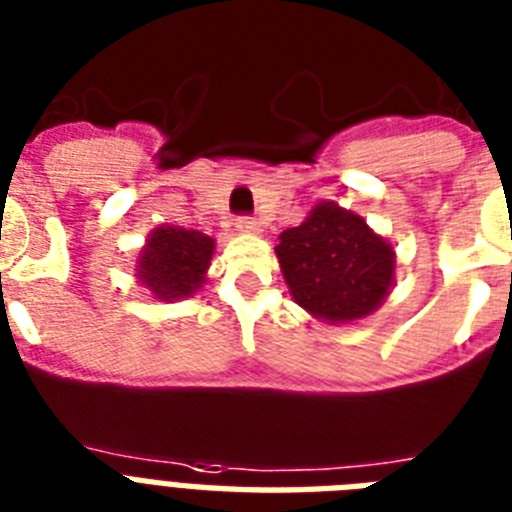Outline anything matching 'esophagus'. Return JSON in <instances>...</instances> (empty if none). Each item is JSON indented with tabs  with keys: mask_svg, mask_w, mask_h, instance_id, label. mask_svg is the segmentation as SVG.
I'll return each mask as SVG.
<instances>
[{
	"mask_svg": "<svg viewBox=\"0 0 512 512\" xmlns=\"http://www.w3.org/2000/svg\"><path fill=\"white\" fill-rule=\"evenodd\" d=\"M236 228L244 233H257L260 231V223H257V217H249V215H241L239 220H236Z\"/></svg>",
	"mask_w": 512,
	"mask_h": 512,
	"instance_id": "esophagus-1",
	"label": "esophagus"
}]
</instances>
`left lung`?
<instances>
[{
    "mask_svg": "<svg viewBox=\"0 0 512 512\" xmlns=\"http://www.w3.org/2000/svg\"><path fill=\"white\" fill-rule=\"evenodd\" d=\"M281 273L297 305L327 321L372 313L393 284V249L358 215L324 201L279 236Z\"/></svg>",
    "mask_w": 512,
    "mask_h": 512,
    "instance_id": "8db88e82",
    "label": "left lung"
}]
</instances>
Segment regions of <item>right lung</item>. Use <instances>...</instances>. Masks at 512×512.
<instances>
[{"label": "right lung", "mask_w": 512, "mask_h": 512, "mask_svg": "<svg viewBox=\"0 0 512 512\" xmlns=\"http://www.w3.org/2000/svg\"><path fill=\"white\" fill-rule=\"evenodd\" d=\"M215 241L199 231L185 228H156L140 255L138 279L154 292L159 300L188 297L199 289L209 268Z\"/></svg>", "instance_id": "add662e5"}]
</instances>
